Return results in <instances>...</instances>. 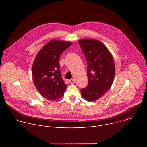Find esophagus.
I'll return each mask as SVG.
<instances>
[{
  "mask_svg": "<svg viewBox=\"0 0 147 147\" xmlns=\"http://www.w3.org/2000/svg\"><path fill=\"white\" fill-rule=\"evenodd\" d=\"M69 82H70V83H71V84H74V83H75V80H74V79H71V80H69Z\"/></svg>",
  "mask_w": 147,
  "mask_h": 147,
  "instance_id": "34e87169",
  "label": "esophagus"
}]
</instances>
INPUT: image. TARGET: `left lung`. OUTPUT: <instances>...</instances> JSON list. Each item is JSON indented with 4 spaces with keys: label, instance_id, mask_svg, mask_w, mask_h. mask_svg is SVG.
<instances>
[{
    "label": "left lung",
    "instance_id": "1",
    "mask_svg": "<svg viewBox=\"0 0 147 147\" xmlns=\"http://www.w3.org/2000/svg\"><path fill=\"white\" fill-rule=\"evenodd\" d=\"M87 62L88 86L81 94L87 101L101 98L111 87L115 75V66L111 53L100 41L95 39L78 40Z\"/></svg>",
    "mask_w": 147,
    "mask_h": 147
}]
</instances>
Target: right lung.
<instances>
[{
    "label": "right lung",
    "instance_id": "add662e5",
    "mask_svg": "<svg viewBox=\"0 0 147 147\" xmlns=\"http://www.w3.org/2000/svg\"><path fill=\"white\" fill-rule=\"evenodd\" d=\"M71 44V42L52 39L35 56L32 67L34 84L40 94L49 100L60 99L66 90L67 85L60 74L59 58Z\"/></svg>",
    "mask_w": 147,
    "mask_h": 147
}]
</instances>
